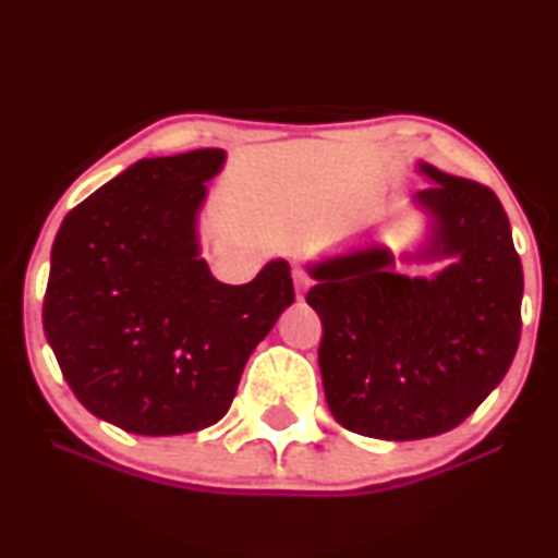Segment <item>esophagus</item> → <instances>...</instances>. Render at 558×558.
I'll list each match as a JSON object with an SVG mask.
<instances>
[{
	"mask_svg": "<svg viewBox=\"0 0 558 558\" xmlns=\"http://www.w3.org/2000/svg\"><path fill=\"white\" fill-rule=\"evenodd\" d=\"M293 286H296V296H299V299H304V296H306V291H310V286H312L310 275L301 272V270H296V272H293Z\"/></svg>",
	"mask_w": 558,
	"mask_h": 558,
	"instance_id": "1",
	"label": "esophagus"
}]
</instances>
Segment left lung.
I'll list each match as a JSON object with an SVG mask.
<instances>
[{"label":"left lung","instance_id":"1","mask_svg":"<svg viewBox=\"0 0 558 558\" xmlns=\"http://www.w3.org/2000/svg\"><path fill=\"white\" fill-rule=\"evenodd\" d=\"M433 185L412 198L430 217L414 262L451 259L433 278L396 272L383 243L310 265L319 373L345 430L380 440L433 438L470 417L520 345L522 262L488 185L417 165Z\"/></svg>","mask_w":558,"mask_h":558}]
</instances>
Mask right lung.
Returning <instances> with one entry per match:
<instances>
[{
  "mask_svg": "<svg viewBox=\"0 0 558 558\" xmlns=\"http://www.w3.org/2000/svg\"><path fill=\"white\" fill-rule=\"evenodd\" d=\"M222 165V149L138 159L57 230L44 332L75 399L128 433L226 417L246 360L293 304L286 259L246 286L202 259L198 209Z\"/></svg>",
  "mask_w": 558,
  "mask_h": 558,
  "instance_id": "obj_1",
  "label": "right lung"
}]
</instances>
